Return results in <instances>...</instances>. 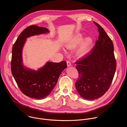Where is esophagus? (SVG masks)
<instances>
[{
    "instance_id": "esophagus-1",
    "label": "esophagus",
    "mask_w": 127,
    "mask_h": 127,
    "mask_svg": "<svg viewBox=\"0 0 127 127\" xmlns=\"http://www.w3.org/2000/svg\"><path fill=\"white\" fill-rule=\"evenodd\" d=\"M66 63H67V66H70L71 65V63H70V62L69 61H67Z\"/></svg>"
}]
</instances>
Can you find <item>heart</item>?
<instances>
[{"label":"heart","mask_w":127,"mask_h":127,"mask_svg":"<svg viewBox=\"0 0 127 127\" xmlns=\"http://www.w3.org/2000/svg\"><path fill=\"white\" fill-rule=\"evenodd\" d=\"M83 39V35L79 34L73 36L65 45L68 49H75L79 44L75 50V54L80 58L84 57L89 53L93 44V40L91 37Z\"/></svg>","instance_id":"obj_1"}]
</instances>
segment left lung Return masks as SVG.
I'll list each match as a JSON object with an SVG mask.
<instances>
[{"instance_id": "left-lung-1", "label": "left lung", "mask_w": 127, "mask_h": 127, "mask_svg": "<svg viewBox=\"0 0 127 127\" xmlns=\"http://www.w3.org/2000/svg\"><path fill=\"white\" fill-rule=\"evenodd\" d=\"M98 28V39L91 52L77 61L76 68L79 77L75 83L80 95L86 100L100 98L109 90L116 68L112 40L104 29Z\"/></svg>"}]
</instances>
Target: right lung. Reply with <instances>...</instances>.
I'll return each mask as SVG.
<instances>
[{"label": "right lung", "instance_id": "right-lung-1", "mask_svg": "<svg viewBox=\"0 0 127 127\" xmlns=\"http://www.w3.org/2000/svg\"><path fill=\"white\" fill-rule=\"evenodd\" d=\"M49 32L48 29L45 27L31 25L20 33L12 48V75L21 92L25 95L36 99H44L51 93L60 75L67 67L65 61L60 63L47 62L37 71L23 65L22 49L26 38Z\"/></svg>", "mask_w": 127, "mask_h": 127}]
</instances>
